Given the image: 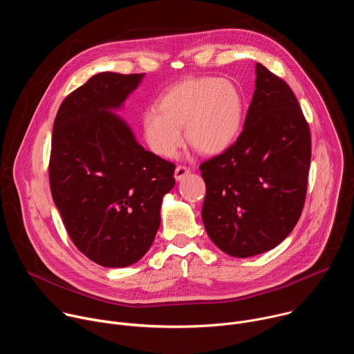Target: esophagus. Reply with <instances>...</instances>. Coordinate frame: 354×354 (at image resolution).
I'll list each match as a JSON object with an SVG mask.
<instances>
[{"label": "esophagus", "mask_w": 354, "mask_h": 354, "mask_svg": "<svg viewBox=\"0 0 354 354\" xmlns=\"http://www.w3.org/2000/svg\"><path fill=\"white\" fill-rule=\"evenodd\" d=\"M190 174V169L185 165H178L175 169V179L176 180H182L185 176H187Z\"/></svg>", "instance_id": "esophagus-1"}]
</instances>
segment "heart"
<instances>
[{
	"label": "heart",
	"instance_id": "obj_1",
	"mask_svg": "<svg viewBox=\"0 0 354 354\" xmlns=\"http://www.w3.org/2000/svg\"><path fill=\"white\" fill-rule=\"evenodd\" d=\"M243 123V97L238 86L217 77L185 80L161 95L157 108L142 113V136L157 156L169 158L189 142L203 154L224 153L238 138Z\"/></svg>",
	"mask_w": 354,
	"mask_h": 354
}]
</instances>
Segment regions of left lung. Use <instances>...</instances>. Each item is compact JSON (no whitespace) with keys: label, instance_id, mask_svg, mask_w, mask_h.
I'll return each instance as SVG.
<instances>
[{"label":"left lung","instance_id":"1","mask_svg":"<svg viewBox=\"0 0 354 354\" xmlns=\"http://www.w3.org/2000/svg\"><path fill=\"white\" fill-rule=\"evenodd\" d=\"M311 133L291 88L257 63L243 130L223 154L200 165L206 183L201 220L227 255L276 248L306 203Z\"/></svg>","mask_w":354,"mask_h":354}]
</instances>
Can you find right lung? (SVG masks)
Segmentation results:
<instances>
[{
	"label": "right lung",
	"mask_w": 354,
	"mask_h": 354,
	"mask_svg": "<svg viewBox=\"0 0 354 354\" xmlns=\"http://www.w3.org/2000/svg\"><path fill=\"white\" fill-rule=\"evenodd\" d=\"M144 74L99 73L71 92L53 124L48 179L74 245L104 268L138 262L161 223L175 165L144 149L113 111Z\"/></svg>",
	"instance_id": "obj_1"
}]
</instances>
